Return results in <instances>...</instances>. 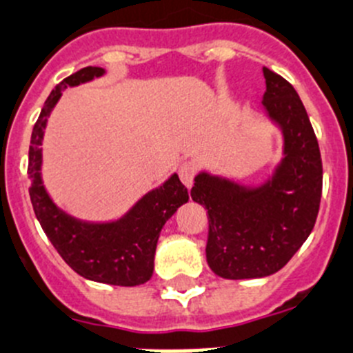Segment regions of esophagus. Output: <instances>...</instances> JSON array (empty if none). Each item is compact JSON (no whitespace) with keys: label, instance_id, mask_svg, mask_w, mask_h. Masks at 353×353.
<instances>
[{"label":"esophagus","instance_id":"1","mask_svg":"<svg viewBox=\"0 0 353 353\" xmlns=\"http://www.w3.org/2000/svg\"><path fill=\"white\" fill-rule=\"evenodd\" d=\"M196 171H198V166H196V163H194V161H185V163L180 164L179 176H180V180H182V183L187 187V189H190V187H192L194 176H196Z\"/></svg>","mask_w":353,"mask_h":353}]
</instances>
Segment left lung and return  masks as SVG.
<instances>
[{"label": "left lung", "instance_id": "1", "mask_svg": "<svg viewBox=\"0 0 353 353\" xmlns=\"http://www.w3.org/2000/svg\"><path fill=\"white\" fill-rule=\"evenodd\" d=\"M263 73V113L282 132V159L259 183L203 170L190 190L208 210L210 270L228 280L282 270L312 232L322 196V159L305 105L285 79Z\"/></svg>", "mask_w": 353, "mask_h": 353}]
</instances>
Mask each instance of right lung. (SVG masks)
<instances>
[{"label": "right lung", "instance_id": "right-lung-1", "mask_svg": "<svg viewBox=\"0 0 353 353\" xmlns=\"http://www.w3.org/2000/svg\"><path fill=\"white\" fill-rule=\"evenodd\" d=\"M105 73L98 66L82 68L52 89L31 132L29 198L41 229L71 270L92 282L134 287L150 280L161 229L180 206L189 201V192L179 174H171L166 182L138 199L121 219L110 222H89L71 216L54 203L41 179L45 128L63 90L99 79Z\"/></svg>", "mask_w": 353, "mask_h": 353}]
</instances>
